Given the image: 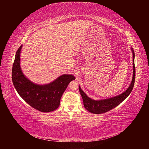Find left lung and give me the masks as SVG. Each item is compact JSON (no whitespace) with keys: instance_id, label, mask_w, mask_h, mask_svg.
Returning a JSON list of instances; mask_svg holds the SVG:
<instances>
[{"instance_id":"1","label":"left lung","mask_w":149,"mask_h":149,"mask_svg":"<svg viewBox=\"0 0 149 149\" xmlns=\"http://www.w3.org/2000/svg\"><path fill=\"white\" fill-rule=\"evenodd\" d=\"M131 51L132 53V59H133V76L131 83H130L129 88L125 91L118 96L112 97L108 99L101 100H94L93 99L89 97L86 94L84 93L79 86V93L81 95L83 100V104L85 109L93 114H102L109 111L114 107L118 106L119 104L125 100L127 96L131 93L133 89L135 83V76H136V68L134 65V58L135 54L132 48H131Z\"/></svg>"}]
</instances>
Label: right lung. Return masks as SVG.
I'll return each instance as SVG.
<instances>
[{"label":"right lung","instance_id":"1","mask_svg":"<svg viewBox=\"0 0 149 149\" xmlns=\"http://www.w3.org/2000/svg\"><path fill=\"white\" fill-rule=\"evenodd\" d=\"M22 45L17 49L13 62L12 79L13 86L20 97L34 109L43 112L56 110L61 97L69 83L74 79L72 74H63L47 84H35L24 74L20 67Z\"/></svg>","mask_w":149,"mask_h":149}]
</instances>
